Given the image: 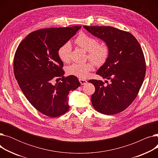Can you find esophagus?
<instances>
[{
	"mask_svg": "<svg viewBox=\"0 0 158 158\" xmlns=\"http://www.w3.org/2000/svg\"><path fill=\"white\" fill-rule=\"evenodd\" d=\"M79 82H80V83L81 84V85H86V83H87V81L86 80H85V79H79Z\"/></svg>",
	"mask_w": 158,
	"mask_h": 158,
	"instance_id": "esophagus-1",
	"label": "esophagus"
}]
</instances>
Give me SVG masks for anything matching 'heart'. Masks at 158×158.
Listing matches in <instances>:
<instances>
[{
  "label": "heart",
  "instance_id": "1",
  "mask_svg": "<svg viewBox=\"0 0 158 158\" xmlns=\"http://www.w3.org/2000/svg\"><path fill=\"white\" fill-rule=\"evenodd\" d=\"M75 43L79 47L88 52V59L97 66L103 65L108 59L110 54V46L106 41L98 42V40L86 33H81L75 40ZM72 45L70 41L63 44L57 51L58 57L63 63L70 60ZM94 69V64L91 62L85 63H73L66 69V73L80 79H85L89 72Z\"/></svg>",
  "mask_w": 158,
  "mask_h": 158
}]
</instances>
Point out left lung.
Segmentation results:
<instances>
[{"mask_svg": "<svg viewBox=\"0 0 158 158\" xmlns=\"http://www.w3.org/2000/svg\"><path fill=\"white\" fill-rule=\"evenodd\" d=\"M95 36L110 46L107 61L97 74L110 79L88 82L95 88L91 97L95 110L104 114H114L125 110L137 97L146 72L144 54L138 41L130 32L110 26H84Z\"/></svg>", "mask_w": 158, "mask_h": 158, "instance_id": "obj_1", "label": "left lung"}]
</instances>
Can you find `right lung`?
<instances>
[{
	"label": "right lung",
	"mask_w": 158,
	"mask_h": 158,
	"mask_svg": "<svg viewBox=\"0 0 158 158\" xmlns=\"http://www.w3.org/2000/svg\"><path fill=\"white\" fill-rule=\"evenodd\" d=\"M81 26L41 29L19 44L13 60L15 79L25 97L36 110L49 117L64 114L70 107L68 95L80 85L77 77H64L59 48ZM55 79L62 81L53 84Z\"/></svg>",
	"instance_id": "obj_1"
}]
</instances>
